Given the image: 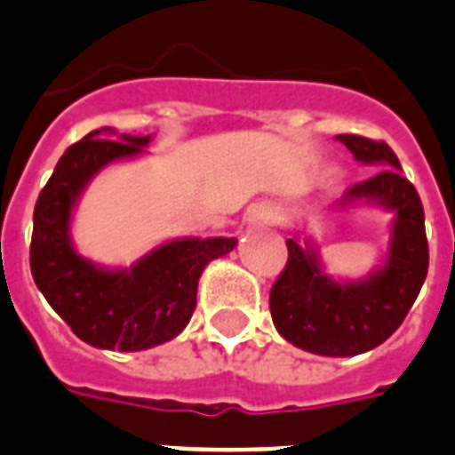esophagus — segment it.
Segmentation results:
<instances>
[{
  "mask_svg": "<svg viewBox=\"0 0 455 455\" xmlns=\"http://www.w3.org/2000/svg\"><path fill=\"white\" fill-rule=\"evenodd\" d=\"M258 220H259V221H265V224H267V221H269V217H267V214H259Z\"/></svg>",
  "mask_w": 455,
  "mask_h": 455,
  "instance_id": "esophagus-1",
  "label": "esophagus"
}]
</instances>
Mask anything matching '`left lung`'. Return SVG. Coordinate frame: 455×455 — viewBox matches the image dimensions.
<instances>
[{"label":"left lung","instance_id":"1","mask_svg":"<svg viewBox=\"0 0 455 455\" xmlns=\"http://www.w3.org/2000/svg\"><path fill=\"white\" fill-rule=\"evenodd\" d=\"M353 157L381 166L372 179L346 190L339 207L379 204L396 214L384 265L360 282H334L324 274L312 243L289 238V262L274 282L269 310L276 331L315 355L346 358L389 339L420 293L429 267L425 212L418 190L387 143L363 135H339Z\"/></svg>","mask_w":455,"mask_h":455}]
</instances>
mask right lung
<instances>
[{
	"mask_svg": "<svg viewBox=\"0 0 455 455\" xmlns=\"http://www.w3.org/2000/svg\"><path fill=\"white\" fill-rule=\"evenodd\" d=\"M148 143L150 135L92 131L61 155L35 203V283L78 339L107 351H145L181 334L196 310L203 269L235 248V238L224 235L176 238L128 269H107L76 251L71 214L85 186L112 162L143 155Z\"/></svg>",
	"mask_w": 455,
	"mask_h": 455,
	"instance_id": "1",
	"label": "right lung"
}]
</instances>
